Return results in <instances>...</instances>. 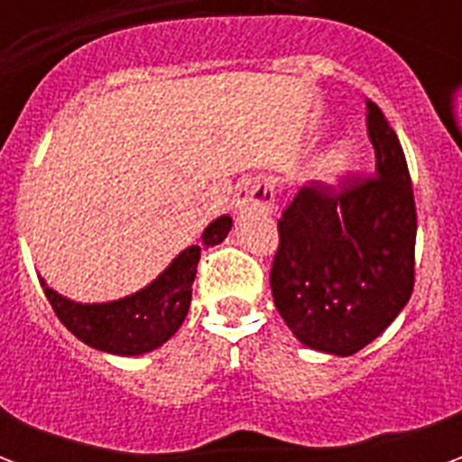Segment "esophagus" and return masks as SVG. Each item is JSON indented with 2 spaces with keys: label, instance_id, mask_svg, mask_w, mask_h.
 <instances>
[{
  "label": "esophagus",
  "instance_id": "34e87169",
  "mask_svg": "<svg viewBox=\"0 0 462 462\" xmlns=\"http://www.w3.org/2000/svg\"><path fill=\"white\" fill-rule=\"evenodd\" d=\"M235 208L240 212H272L274 208V185L270 178H247L237 185Z\"/></svg>",
  "mask_w": 462,
  "mask_h": 462
}]
</instances>
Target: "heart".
I'll return each mask as SVG.
<instances>
[{"label":"heart","instance_id":"heart-1","mask_svg":"<svg viewBox=\"0 0 462 462\" xmlns=\"http://www.w3.org/2000/svg\"><path fill=\"white\" fill-rule=\"evenodd\" d=\"M351 161H354V148L348 143H337L317 161V178L324 182L337 180L348 171Z\"/></svg>","mask_w":462,"mask_h":462}]
</instances>
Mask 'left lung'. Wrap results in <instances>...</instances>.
Masks as SVG:
<instances>
[{"label": "left lung", "instance_id": "left-lung-1", "mask_svg": "<svg viewBox=\"0 0 462 462\" xmlns=\"http://www.w3.org/2000/svg\"><path fill=\"white\" fill-rule=\"evenodd\" d=\"M374 175L304 185L282 212L274 307L304 346L351 356L406 307L416 282V200L396 131L366 101Z\"/></svg>", "mask_w": 462, "mask_h": 462}]
</instances>
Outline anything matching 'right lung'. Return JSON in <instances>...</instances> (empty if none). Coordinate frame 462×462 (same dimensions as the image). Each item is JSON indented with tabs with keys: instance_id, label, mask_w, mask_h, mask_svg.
I'll list each match as a JSON object with an SVG mask.
<instances>
[{
	"instance_id": "1",
	"label": "right lung",
	"mask_w": 462,
	"mask_h": 462,
	"mask_svg": "<svg viewBox=\"0 0 462 462\" xmlns=\"http://www.w3.org/2000/svg\"><path fill=\"white\" fill-rule=\"evenodd\" d=\"M230 227L232 217L227 215L210 222L202 232V245L182 250L158 280L123 300L79 304L56 294L51 287H46V282H42V287L59 321L76 339L106 354L138 356L165 344L180 329L185 314L190 310L192 280L198 272L200 250L225 240Z\"/></svg>"
}]
</instances>
